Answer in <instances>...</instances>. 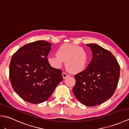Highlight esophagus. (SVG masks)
Instances as JSON below:
<instances>
[{"label": "esophagus", "instance_id": "esophagus-1", "mask_svg": "<svg viewBox=\"0 0 129 129\" xmlns=\"http://www.w3.org/2000/svg\"><path fill=\"white\" fill-rule=\"evenodd\" d=\"M69 75V74H68L65 73H64V72H63V73H62V76L63 79H65V78H66L67 77V76H68Z\"/></svg>", "mask_w": 129, "mask_h": 129}]
</instances>
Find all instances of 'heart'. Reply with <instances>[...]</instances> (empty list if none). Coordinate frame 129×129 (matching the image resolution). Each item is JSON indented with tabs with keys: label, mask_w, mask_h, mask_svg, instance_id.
I'll return each mask as SVG.
<instances>
[{
	"label": "heart",
	"mask_w": 129,
	"mask_h": 129,
	"mask_svg": "<svg viewBox=\"0 0 129 129\" xmlns=\"http://www.w3.org/2000/svg\"><path fill=\"white\" fill-rule=\"evenodd\" d=\"M56 54L49 56L47 59L54 68H61L64 61L67 69L74 73L83 72L86 68L88 56L86 51L80 46L64 44L57 49Z\"/></svg>",
	"instance_id": "1"
}]
</instances>
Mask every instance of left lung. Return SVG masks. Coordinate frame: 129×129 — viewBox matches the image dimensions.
<instances>
[{"mask_svg": "<svg viewBox=\"0 0 129 129\" xmlns=\"http://www.w3.org/2000/svg\"><path fill=\"white\" fill-rule=\"evenodd\" d=\"M86 45L92 58L86 69L74 76L73 91L79 101L87 106L99 105L110 99L120 77V67L113 54L96 44Z\"/></svg>", "mask_w": 129, "mask_h": 129, "instance_id": "left-lung-1", "label": "left lung"}]
</instances>
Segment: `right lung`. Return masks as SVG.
<instances>
[{
	"label": "right lung",
	"mask_w": 129,
	"mask_h": 129,
	"mask_svg": "<svg viewBox=\"0 0 129 129\" xmlns=\"http://www.w3.org/2000/svg\"><path fill=\"white\" fill-rule=\"evenodd\" d=\"M51 45L44 40L27 44L11 59V84L15 92L27 102H44L62 80L61 71L52 68L48 62Z\"/></svg>",
	"instance_id": "1"
}]
</instances>
